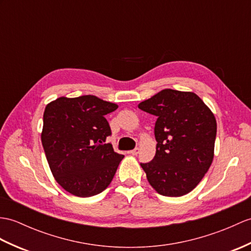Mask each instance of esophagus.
Wrapping results in <instances>:
<instances>
[{
  "label": "esophagus",
  "mask_w": 251,
  "mask_h": 251,
  "mask_svg": "<svg viewBox=\"0 0 251 251\" xmlns=\"http://www.w3.org/2000/svg\"><path fill=\"white\" fill-rule=\"evenodd\" d=\"M139 152H140L139 148H136V149H133V150L130 151V154H131V155H138Z\"/></svg>",
  "instance_id": "esophagus-1"
}]
</instances>
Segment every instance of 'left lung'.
<instances>
[{"mask_svg":"<svg viewBox=\"0 0 251 251\" xmlns=\"http://www.w3.org/2000/svg\"><path fill=\"white\" fill-rule=\"evenodd\" d=\"M157 116V141L152 161L140 164L151 186L159 195L180 197L201 182L212 165L216 119L192 92L162 90L138 104Z\"/></svg>","mask_w":251,"mask_h":251,"instance_id":"left-lung-1","label":"left lung"}]
</instances>
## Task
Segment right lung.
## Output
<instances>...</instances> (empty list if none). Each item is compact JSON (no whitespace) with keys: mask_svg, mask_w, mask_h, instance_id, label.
I'll return each mask as SVG.
<instances>
[{"mask_svg":"<svg viewBox=\"0 0 251 251\" xmlns=\"http://www.w3.org/2000/svg\"><path fill=\"white\" fill-rule=\"evenodd\" d=\"M118 104L93 95L60 97L46 106L42 143L55 180L74 196L100 194L124 155L104 143L111 128L104 118Z\"/></svg>","mask_w":251,"mask_h":251,"instance_id":"obj_1","label":"right lung"}]
</instances>
